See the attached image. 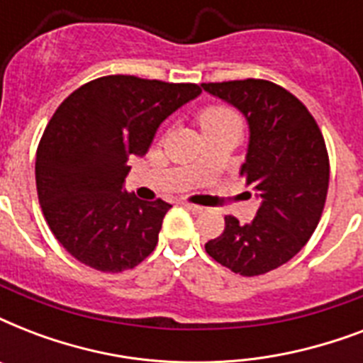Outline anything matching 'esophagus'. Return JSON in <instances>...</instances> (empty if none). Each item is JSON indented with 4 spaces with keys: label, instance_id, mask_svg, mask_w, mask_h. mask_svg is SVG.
<instances>
[{
    "label": "esophagus",
    "instance_id": "34e87169",
    "mask_svg": "<svg viewBox=\"0 0 363 363\" xmlns=\"http://www.w3.org/2000/svg\"><path fill=\"white\" fill-rule=\"evenodd\" d=\"M182 207H184V209H188V211H192V213H201V211H203V207H201V205H194V203H186V201H182Z\"/></svg>",
    "mask_w": 363,
    "mask_h": 363
}]
</instances>
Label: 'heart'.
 <instances>
[{
  "label": "heart",
  "instance_id": "obj_1",
  "mask_svg": "<svg viewBox=\"0 0 363 363\" xmlns=\"http://www.w3.org/2000/svg\"><path fill=\"white\" fill-rule=\"evenodd\" d=\"M235 115H233L232 111L226 109V107H209V109H205L199 116V122H201V128L205 125H215V124H224V122H235Z\"/></svg>",
  "mask_w": 363,
  "mask_h": 363
}]
</instances>
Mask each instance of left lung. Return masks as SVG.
I'll return each mask as SVG.
<instances>
[{"instance_id":"1","label":"left lung","mask_w":363,"mask_h":363,"mask_svg":"<svg viewBox=\"0 0 363 363\" xmlns=\"http://www.w3.org/2000/svg\"><path fill=\"white\" fill-rule=\"evenodd\" d=\"M201 88L247 118L241 175L259 199L252 222L226 216L222 235L205 242V250L233 273L264 275L292 259L318 226L330 182L326 143L307 107L275 82L247 79Z\"/></svg>"}]
</instances>
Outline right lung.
Wrapping results in <instances>:
<instances>
[{"label":"right lung","mask_w":363,"mask_h":363,"mask_svg":"<svg viewBox=\"0 0 363 363\" xmlns=\"http://www.w3.org/2000/svg\"><path fill=\"white\" fill-rule=\"evenodd\" d=\"M199 94L198 84L109 75L62 101L37 147L35 182L45 220L73 258L121 273L156 248L171 205L125 192L130 158L145 156L160 124Z\"/></svg>","instance_id":"obj_1"}]
</instances>
